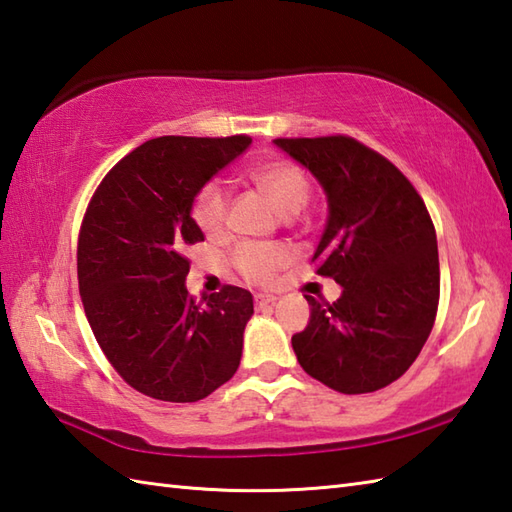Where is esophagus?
Listing matches in <instances>:
<instances>
[{"label":"esophagus","mask_w":512,"mask_h":512,"mask_svg":"<svg viewBox=\"0 0 512 512\" xmlns=\"http://www.w3.org/2000/svg\"><path fill=\"white\" fill-rule=\"evenodd\" d=\"M255 303H257V308L275 306V303H277V297H275V295H255Z\"/></svg>","instance_id":"obj_1"}]
</instances>
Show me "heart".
I'll list each match as a JSON object with an SVG mask.
<instances>
[{"label":"heart","mask_w":512,"mask_h":512,"mask_svg":"<svg viewBox=\"0 0 512 512\" xmlns=\"http://www.w3.org/2000/svg\"><path fill=\"white\" fill-rule=\"evenodd\" d=\"M246 176L259 191L266 193V198L281 213H297L308 202L310 182L295 162L284 158L262 160L250 167ZM191 220L206 237H217L226 231L228 200L220 184L206 182L195 193L191 202ZM292 259H295V253L286 246L246 242L235 248L231 262L239 277L246 279L248 284L268 286L279 277L281 270H286L292 264Z\"/></svg>","instance_id":"obj_1"}]
</instances>
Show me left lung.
I'll return each mask as SVG.
<instances>
[{"label":"left lung","mask_w":512,"mask_h":512,"mask_svg":"<svg viewBox=\"0 0 512 512\" xmlns=\"http://www.w3.org/2000/svg\"><path fill=\"white\" fill-rule=\"evenodd\" d=\"M328 195L314 273L343 286L306 295L310 323L292 336L299 365L341 394L394 383L427 343L440 301L438 239L420 193L394 162L352 136L275 138Z\"/></svg>","instance_id":"1"}]
</instances>
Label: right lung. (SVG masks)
Segmentation results:
<instances>
[{"mask_svg": "<svg viewBox=\"0 0 512 512\" xmlns=\"http://www.w3.org/2000/svg\"><path fill=\"white\" fill-rule=\"evenodd\" d=\"M253 143L160 136L129 151L85 209L76 273L85 317L129 387L165 402H195L239 367L253 295L237 286L195 301L184 250L204 242L191 202Z\"/></svg>", "mask_w": 512, "mask_h": 512, "instance_id": "add662e5", "label": "right lung"}]
</instances>
